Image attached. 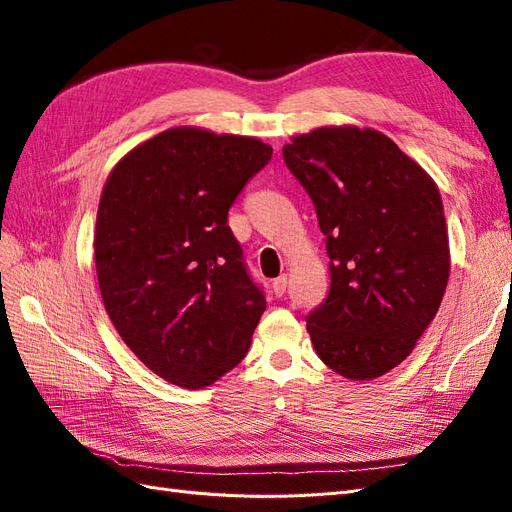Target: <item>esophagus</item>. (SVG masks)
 Returning <instances> with one entry per match:
<instances>
[{"mask_svg":"<svg viewBox=\"0 0 512 512\" xmlns=\"http://www.w3.org/2000/svg\"><path fill=\"white\" fill-rule=\"evenodd\" d=\"M288 288V275H280L277 280H273V292L275 297H284V292Z\"/></svg>","mask_w":512,"mask_h":512,"instance_id":"obj_1","label":"esophagus"}]
</instances>
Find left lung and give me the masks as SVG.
I'll list each match as a JSON object with an SVG mask.
<instances>
[{"instance_id":"1","label":"left lung","mask_w":512,"mask_h":512,"mask_svg":"<svg viewBox=\"0 0 512 512\" xmlns=\"http://www.w3.org/2000/svg\"><path fill=\"white\" fill-rule=\"evenodd\" d=\"M282 151L327 239L331 290L307 316L314 350L339 376L380 378L414 350L448 284L438 185L371 128L322 126Z\"/></svg>"}]
</instances>
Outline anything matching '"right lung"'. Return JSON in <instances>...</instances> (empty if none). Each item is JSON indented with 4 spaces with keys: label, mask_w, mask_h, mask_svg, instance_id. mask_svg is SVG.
Returning <instances> with one entry per match:
<instances>
[{
    "label": "right lung",
    "mask_w": 512,
    "mask_h": 512,
    "mask_svg": "<svg viewBox=\"0 0 512 512\" xmlns=\"http://www.w3.org/2000/svg\"><path fill=\"white\" fill-rule=\"evenodd\" d=\"M271 153L254 136L179 126L130 149L104 183L94 232L104 309L138 361L181 389L235 367L267 309L226 220Z\"/></svg>",
    "instance_id": "obj_1"
}]
</instances>
